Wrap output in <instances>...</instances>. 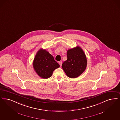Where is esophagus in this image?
<instances>
[{"label": "esophagus", "instance_id": "34e87169", "mask_svg": "<svg viewBox=\"0 0 120 120\" xmlns=\"http://www.w3.org/2000/svg\"><path fill=\"white\" fill-rule=\"evenodd\" d=\"M58 63H59V64L60 66V67H61V66H62V62L60 61V62H59Z\"/></svg>", "mask_w": 120, "mask_h": 120}]
</instances>
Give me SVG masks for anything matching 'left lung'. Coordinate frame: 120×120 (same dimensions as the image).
<instances>
[{
  "instance_id": "8db88e82",
  "label": "left lung",
  "mask_w": 120,
  "mask_h": 120,
  "mask_svg": "<svg viewBox=\"0 0 120 120\" xmlns=\"http://www.w3.org/2000/svg\"><path fill=\"white\" fill-rule=\"evenodd\" d=\"M67 60L62 63L63 70L68 77L79 76L86 69L87 64L85 54L79 47L68 50Z\"/></svg>"
}]
</instances>
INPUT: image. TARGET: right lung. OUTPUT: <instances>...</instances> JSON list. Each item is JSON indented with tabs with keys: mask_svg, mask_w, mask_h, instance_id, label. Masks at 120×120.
I'll return each instance as SVG.
<instances>
[{
	"mask_svg": "<svg viewBox=\"0 0 120 120\" xmlns=\"http://www.w3.org/2000/svg\"><path fill=\"white\" fill-rule=\"evenodd\" d=\"M33 66L36 72L43 79L51 77L54 70L60 67L53 56L42 49H40L35 56Z\"/></svg>",
	"mask_w": 120,
	"mask_h": 120,
	"instance_id": "obj_1",
	"label": "right lung"
}]
</instances>
